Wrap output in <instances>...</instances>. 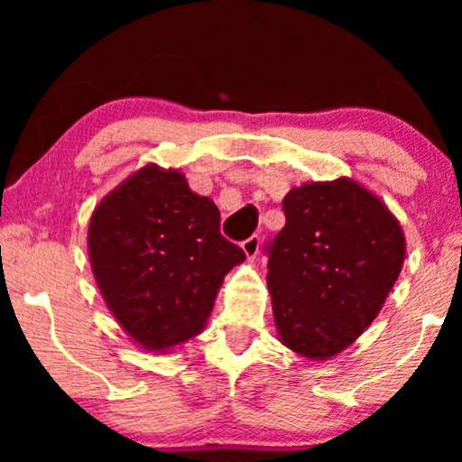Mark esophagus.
I'll return each mask as SVG.
<instances>
[{
	"label": "esophagus",
	"mask_w": 462,
	"mask_h": 462,
	"mask_svg": "<svg viewBox=\"0 0 462 462\" xmlns=\"http://www.w3.org/2000/svg\"><path fill=\"white\" fill-rule=\"evenodd\" d=\"M242 250H244V254L250 258V261H254L258 250H261V237H258V236L248 237L245 242H242Z\"/></svg>",
	"instance_id": "1"
}]
</instances>
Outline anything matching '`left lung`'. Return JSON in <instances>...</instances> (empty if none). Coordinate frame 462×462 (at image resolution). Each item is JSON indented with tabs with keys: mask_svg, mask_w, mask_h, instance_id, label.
<instances>
[{
	"mask_svg": "<svg viewBox=\"0 0 462 462\" xmlns=\"http://www.w3.org/2000/svg\"><path fill=\"white\" fill-rule=\"evenodd\" d=\"M283 214L286 226L267 245L277 337L302 357L330 359L376 319L406 237L387 204L346 176L290 189Z\"/></svg>",
	"mask_w": 462,
	"mask_h": 462,
	"instance_id": "8db88e82",
	"label": "left lung"
}]
</instances>
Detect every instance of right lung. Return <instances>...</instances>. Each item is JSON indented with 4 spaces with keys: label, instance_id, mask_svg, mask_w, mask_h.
<instances>
[{
    "label": "right lung",
    "instance_id": "1",
    "mask_svg": "<svg viewBox=\"0 0 462 462\" xmlns=\"http://www.w3.org/2000/svg\"><path fill=\"white\" fill-rule=\"evenodd\" d=\"M100 294L138 346L166 353L204 332L225 275L245 261L212 199L147 163L100 199L88 226Z\"/></svg>",
    "mask_w": 462,
    "mask_h": 462
}]
</instances>
